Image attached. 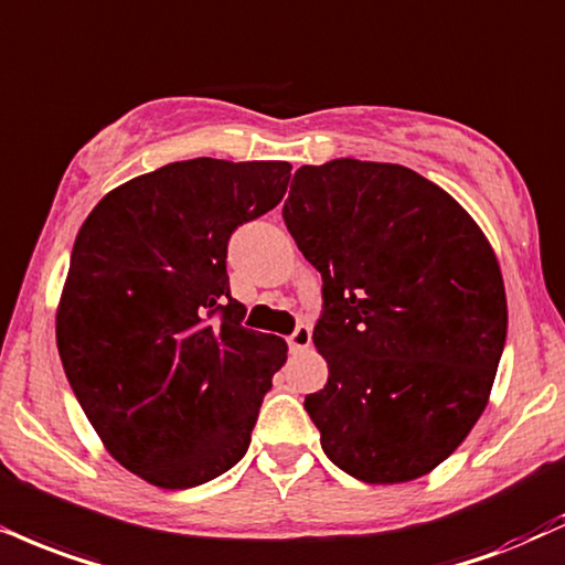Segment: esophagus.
Listing matches in <instances>:
<instances>
[{"instance_id":"esophagus-1","label":"esophagus","mask_w":565,"mask_h":565,"mask_svg":"<svg viewBox=\"0 0 565 565\" xmlns=\"http://www.w3.org/2000/svg\"><path fill=\"white\" fill-rule=\"evenodd\" d=\"M289 352L291 355H300V352H305L310 348V342H312V334H310V329L308 326H300V329L295 331V334H291L289 339Z\"/></svg>"}]
</instances>
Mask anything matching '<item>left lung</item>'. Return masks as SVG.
<instances>
[{
	"label": "left lung",
	"mask_w": 565,
	"mask_h": 565,
	"mask_svg": "<svg viewBox=\"0 0 565 565\" xmlns=\"http://www.w3.org/2000/svg\"><path fill=\"white\" fill-rule=\"evenodd\" d=\"M284 223L323 278L308 394L321 447L365 484H403L458 450L489 403L508 331L500 263L479 223L405 166H302Z\"/></svg>",
	"instance_id": "left-lung-1"
}]
</instances>
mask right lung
Here are the masks:
<instances>
[{"label":"right lung","mask_w":565,"mask_h":565,"mask_svg":"<svg viewBox=\"0 0 565 565\" xmlns=\"http://www.w3.org/2000/svg\"><path fill=\"white\" fill-rule=\"evenodd\" d=\"M289 171L171 162L107 192L78 231L54 316L60 360L105 450L149 484H205L247 452L287 342L242 326L226 244L281 202Z\"/></svg>","instance_id":"add662e5"}]
</instances>
